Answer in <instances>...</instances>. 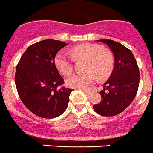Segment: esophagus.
Here are the masks:
<instances>
[{"instance_id": "obj_1", "label": "esophagus", "mask_w": 153, "mask_h": 153, "mask_svg": "<svg viewBox=\"0 0 153 153\" xmlns=\"http://www.w3.org/2000/svg\"><path fill=\"white\" fill-rule=\"evenodd\" d=\"M82 91H83L84 93H85L86 94H89L90 93H91V91H89V90H86V89H82Z\"/></svg>"}]
</instances>
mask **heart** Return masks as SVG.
<instances>
[{"label":"heart","mask_w":153,"mask_h":153,"mask_svg":"<svg viewBox=\"0 0 153 153\" xmlns=\"http://www.w3.org/2000/svg\"><path fill=\"white\" fill-rule=\"evenodd\" d=\"M71 53L75 59H85V71L73 74L67 79V85L71 88H88L95 81L96 76L101 79H105L113 71V56L101 45L82 43L71 48ZM55 65L63 75H70L73 72V59L63 51L56 56Z\"/></svg>","instance_id":"b5f03b06"}]
</instances>
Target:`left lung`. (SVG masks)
Returning a JSON list of instances; mask_svg holds the SVG:
<instances>
[{
	"label": "left lung",
	"instance_id": "1",
	"mask_svg": "<svg viewBox=\"0 0 153 153\" xmlns=\"http://www.w3.org/2000/svg\"><path fill=\"white\" fill-rule=\"evenodd\" d=\"M110 48L115 58V65L108 80L100 91L101 101L93 106L97 113L113 116L127 108L136 96L140 82L137 63L131 51L112 40H98Z\"/></svg>",
	"mask_w": 153,
	"mask_h": 153
}]
</instances>
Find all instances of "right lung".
<instances>
[{
    "label": "right lung",
    "instance_id": "1",
    "mask_svg": "<svg viewBox=\"0 0 153 153\" xmlns=\"http://www.w3.org/2000/svg\"><path fill=\"white\" fill-rule=\"evenodd\" d=\"M67 43L44 40L30 45L16 65L15 83L20 99L30 112L45 119L62 115L73 89L59 85L65 81L55 65L56 54Z\"/></svg>",
    "mask_w": 153,
    "mask_h": 153
}]
</instances>
